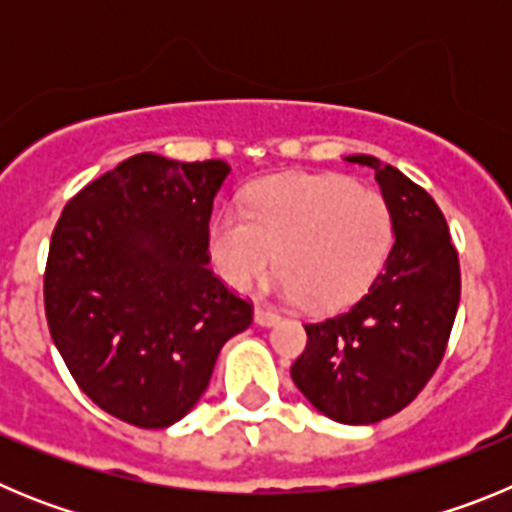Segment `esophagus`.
<instances>
[{
  "label": "esophagus",
  "instance_id": "obj_1",
  "mask_svg": "<svg viewBox=\"0 0 512 512\" xmlns=\"http://www.w3.org/2000/svg\"><path fill=\"white\" fill-rule=\"evenodd\" d=\"M253 320H256V325H264V328H271V325H277L282 318H279L277 312L261 310V307H259V310L253 312Z\"/></svg>",
  "mask_w": 512,
  "mask_h": 512
}]
</instances>
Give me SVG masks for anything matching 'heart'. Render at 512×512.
I'll return each mask as SVG.
<instances>
[{
    "label": "heart",
    "mask_w": 512,
    "mask_h": 512,
    "mask_svg": "<svg viewBox=\"0 0 512 512\" xmlns=\"http://www.w3.org/2000/svg\"><path fill=\"white\" fill-rule=\"evenodd\" d=\"M392 246V212L382 194L336 174H284L253 184L243 212L210 225L217 271L251 289L274 266L277 292L310 310H336L359 297Z\"/></svg>",
    "instance_id": "b5f03b06"
}]
</instances>
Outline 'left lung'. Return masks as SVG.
Returning <instances> with one entry per match:
<instances>
[{"mask_svg": "<svg viewBox=\"0 0 512 512\" xmlns=\"http://www.w3.org/2000/svg\"><path fill=\"white\" fill-rule=\"evenodd\" d=\"M343 161L374 171L395 241L356 305L305 325L292 382L325 418L372 425L410 405L441 364L459 307V256L425 189L366 153Z\"/></svg>", "mask_w": 512, "mask_h": 512, "instance_id": "left-lung-1", "label": "left lung"}]
</instances>
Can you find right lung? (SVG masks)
<instances>
[{
  "instance_id": "obj_1",
  "label": "right lung",
  "mask_w": 512,
  "mask_h": 512,
  "mask_svg": "<svg viewBox=\"0 0 512 512\" xmlns=\"http://www.w3.org/2000/svg\"><path fill=\"white\" fill-rule=\"evenodd\" d=\"M225 161L138 153L61 212L45 266V318L81 392L138 428L197 405L251 305L210 271L207 228Z\"/></svg>"
}]
</instances>
